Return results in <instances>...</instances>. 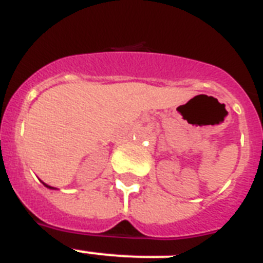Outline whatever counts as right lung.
<instances>
[{
	"mask_svg": "<svg viewBox=\"0 0 263 263\" xmlns=\"http://www.w3.org/2000/svg\"><path fill=\"white\" fill-rule=\"evenodd\" d=\"M43 184H44V183H43ZM44 185L47 186V188H51V190H53V186H49V185H47V184H44Z\"/></svg>",
	"mask_w": 263,
	"mask_h": 263,
	"instance_id": "right-lung-1",
	"label": "right lung"
}]
</instances>
